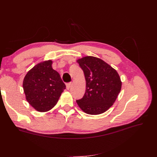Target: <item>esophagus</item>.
I'll return each mask as SVG.
<instances>
[{
	"label": "esophagus",
	"mask_w": 157,
	"mask_h": 157,
	"mask_svg": "<svg viewBox=\"0 0 157 157\" xmlns=\"http://www.w3.org/2000/svg\"><path fill=\"white\" fill-rule=\"evenodd\" d=\"M71 85H72V83H71V82L67 83V84H66V88H67V90H69L71 87Z\"/></svg>",
	"instance_id": "1"
}]
</instances>
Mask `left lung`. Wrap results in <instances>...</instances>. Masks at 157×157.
<instances>
[{"label": "left lung", "mask_w": 157, "mask_h": 157, "mask_svg": "<svg viewBox=\"0 0 157 157\" xmlns=\"http://www.w3.org/2000/svg\"><path fill=\"white\" fill-rule=\"evenodd\" d=\"M77 62L83 70L86 83L84 96L77 100L79 107L89 115L105 112L121 90L119 75L111 66L95 57H84Z\"/></svg>", "instance_id": "1"}]
</instances>
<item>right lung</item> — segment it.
<instances>
[{
  "mask_svg": "<svg viewBox=\"0 0 157 157\" xmlns=\"http://www.w3.org/2000/svg\"><path fill=\"white\" fill-rule=\"evenodd\" d=\"M52 61L48 60L36 65L23 80L27 101L40 112L53 108L66 88L59 74L52 69Z\"/></svg>",
  "mask_w": 157,
  "mask_h": 157,
  "instance_id": "obj_1",
  "label": "right lung"
}]
</instances>
